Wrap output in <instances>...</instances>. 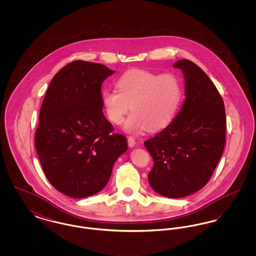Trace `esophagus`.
<instances>
[{
    "mask_svg": "<svg viewBox=\"0 0 256 256\" xmlns=\"http://www.w3.org/2000/svg\"><path fill=\"white\" fill-rule=\"evenodd\" d=\"M135 139H134V137H128V146L130 148H134L135 146Z\"/></svg>",
    "mask_w": 256,
    "mask_h": 256,
    "instance_id": "1",
    "label": "esophagus"
}]
</instances>
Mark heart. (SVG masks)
I'll return each instance as SVG.
<instances>
[{"label": "heart", "instance_id": "1", "mask_svg": "<svg viewBox=\"0 0 256 256\" xmlns=\"http://www.w3.org/2000/svg\"><path fill=\"white\" fill-rule=\"evenodd\" d=\"M118 90L108 89L102 102L111 122L121 124L128 110L134 111L124 122L128 134L158 130L168 126L180 110L182 86L174 74L130 70L118 78Z\"/></svg>", "mask_w": 256, "mask_h": 256}]
</instances>
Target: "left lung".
<instances>
[{
	"label": "left lung",
	"mask_w": 256,
	"mask_h": 256,
	"mask_svg": "<svg viewBox=\"0 0 256 256\" xmlns=\"http://www.w3.org/2000/svg\"><path fill=\"white\" fill-rule=\"evenodd\" d=\"M185 100L176 118L144 145L154 159L148 178L159 195L183 198L209 182L226 144V110L216 86L194 62L180 60Z\"/></svg>",
	"instance_id": "8db88e82"
}]
</instances>
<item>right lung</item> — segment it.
Returning a JSON list of instances; mask_svg holds the SVG:
<instances>
[{"label":"right lung","mask_w":256,"mask_h":256,"mask_svg":"<svg viewBox=\"0 0 256 256\" xmlns=\"http://www.w3.org/2000/svg\"><path fill=\"white\" fill-rule=\"evenodd\" d=\"M115 71L76 60L56 74L43 100L36 148L50 183L82 198L102 191L128 141L104 115L100 86Z\"/></svg>","instance_id":"obj_1"}]
</instances>
